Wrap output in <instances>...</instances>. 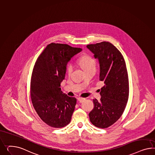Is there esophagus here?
I'll use <instances>...</instances> for the list:
<instances>
[{"label":"esophagus","mask_w":155,"mask_h":155,"mask_svg":"<svg viewBox=\"0 0 155 155\" xmlns=\"http://www.w3.org/2000/svg\"><path fill=\"white\" fill-rule=\"evenodd\" d=\"M77 100H78V101H80V103H82V102H83L85 100V99L84 98H82V97H78Z\"/></svg>","instance_id":"34e87169"}]
</instances>
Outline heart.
<instances>
[{
	"label": "heart",
	"mask_w": 155,
	"mask_h": 155,
	"mask_svg": "<svg viewBox=\"0 0 155 155\" xmlns=\"http://www.w3.org/2000/svg\"><path fill=\"white\" fill-rule=\"evenodd\" d=\"M78 64L84 69L85 72L96 70V61L88 55H84L78 60ZM73 70V66L71 63H68L66 67V73L70 75Z\"/></svg>",
	"instance_id": "heart-1"
}]
</instances>
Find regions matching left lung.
Segmentation results:
<instances>
[{"instance_id": "1", "label": "left lung", "mask_w": 155, "mask_h": 155, "mask_svg": "<svg viewBox=\"0 0 155 155\" xmlns=\"http://www.w3.org/2000/svg\"><path fill=\"white\" fill-rule=\"evenodd\" d=\"M87 47L99 60V80L105 84L101 88V101L93 100L90 120L97 127L105 129L117 121L125 109L129 94L128 74L122 54L112 43L102 42Z\"/></svg>"}]
</instances>
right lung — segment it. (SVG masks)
<instances>
[{"instance_id": "obj_1", "label": "right lung", "mask_w": 155, "mask_h": 155, "mask_svg": "<svg viewBox=\"0 0 155 155\" xmlns=\"http://www.w3.org/2000/svg\"><path fill=\"white\" fill-rule=\"evenodd\" d=\"M82 48L67 44L51 43L35 63L30 82V96L34 108L47 125L61 128L71 121L77 99L61 91L68 62Z\"/></svg>"}]
</instances>
